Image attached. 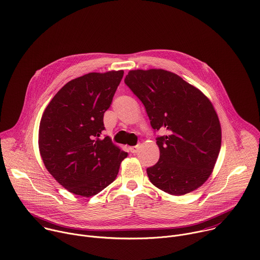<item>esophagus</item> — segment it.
<instances>
[{
	"label": "esophagus",
	"instance_id": "34e87169",
	"mask_svg": "<svg viewBox=\"0 0 260 260\" xmlns=\"http://www.w3.org/2000/svg\"><path fill=\"white\" fill-rule=\"evenodd\" d=\"M139 149V145H136V146H130L129 147V150L132 152V153H136Z\"/></svg>",
	"mask_w": 260,
	"mask_h": 260
}]
</instances>
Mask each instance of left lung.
<instances>
[{
  "instance_id": "obj_1",
  "label": "left lung",
  "mask_w": 260,
  "mask_h": 260,
  "mask_svg": "<svg viewBox=\"0 0 260 260\" xmlns=\"http://www.w3.org/2000/svg\"><path fill=\"white\" fill-rule=\"evenodd\" d=\"M126 85L140 99L157 138L158 163L146 169L150 182L172 196H183L210 177L221 146V126L210 99L178 75L133 70Z\"/></svg>"
}]
</instances>
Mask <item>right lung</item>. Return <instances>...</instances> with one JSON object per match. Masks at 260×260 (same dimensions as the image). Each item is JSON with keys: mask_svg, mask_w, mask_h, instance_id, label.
<instances>
[{"mask_svg": "<svg viewBox=\"0 0 260 260\" xmlns=\"http://www.w3.org/2000/svg\"><path fill=\"white\" fill-rule=\"evenodd\" d=\"M124 71L89 73L67 83L45 109L39 149L46 169L70 192L90 198L117 177L127 152L102 137Z\"/></svg>", "mask_w": 260, "mask_h": 260, "instance_id": "add662e5", "label": "right lung"}]
</instances>
